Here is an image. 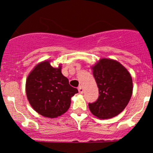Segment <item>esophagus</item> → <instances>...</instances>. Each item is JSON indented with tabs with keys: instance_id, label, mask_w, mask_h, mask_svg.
<instances>
[{
	"instance_id": "esophagus-1",
	"label": "esophagus",
	"mask_w": 153,
	"mask_h": 153,
	"mask_svg": "<svg viewBox=\"0 0 153 153\" xmlns=\"http://www.w3.org/2000/svg\"><path fill=\"white\" fill-rule=\"evenodd\" d=\"M78 91L80 94H82V93H83V88H82L81 85H80V86L78 87Z\"/></svg>"
}]
</instances>
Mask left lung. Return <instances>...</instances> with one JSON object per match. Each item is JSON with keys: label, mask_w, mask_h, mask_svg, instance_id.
<instances>
[{"label": "left lung", "mask_w": 153, "mask_h": 153, "mask_svg": "<svg viewBox=\"0 0 153 153\" xmlns=\"http://www.w3.org/2000/svg\"><path fill=\"white\" fill-rule=\"evenodd\" d=\"M93 75L99 96L89 103L91 112L99 119H110L125 108L132 94V79L127 70L117 61L101 59L93 67Z\"/></svg>", "instance_id": "1"}]
</instances>
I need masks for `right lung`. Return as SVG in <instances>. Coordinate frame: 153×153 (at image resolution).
Returning <instances> with one entry per match:
<instances>
[{
  "label": "right lung",
  "mask_w": 153,
  "mask_h": 153,
  "mask_svg": "<svg viewBox=\"0 0 153 153\" xmlns=\"http://www.w3.org/2000/svg\"><path fill=\"white\" fill-rule=\"evenodd\" d=\"M26 92L29 103L37 113L55 118L68 111L71 97L78 91L70 85L60 66L54 68L47 61L38 64L29 75Z\"/></svg>",
  "instance_id": "1"
}]
</instances>
